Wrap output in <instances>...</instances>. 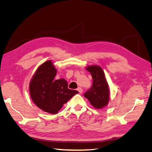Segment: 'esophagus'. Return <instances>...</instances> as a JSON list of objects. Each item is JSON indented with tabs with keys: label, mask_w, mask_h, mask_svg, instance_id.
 Returning <instances> with one entry per match:
<instances>
[{
	"label": "esophagus",
	"mask_w": 152,
	"mask_h": 152,
	"mask_svg": "<svg viewBox=\"0 0 152 152\" xmlns=\"http://www.w3.org/2000/svg\"><path fill=\"white\" fill-rule=\"evenodd\" d=\"M77 91L79 92V93H82V92H83V89H82V88H81V87H78L77 88Z\"/></svg>",
	"instance_id": "obj_1"
}]
</instances>
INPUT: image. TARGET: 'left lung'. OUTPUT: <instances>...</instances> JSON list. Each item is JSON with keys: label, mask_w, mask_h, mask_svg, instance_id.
<instances>
[{"label": "left lung", "mask_w": 152, "mask_h": 152, "mask_svg": "<svg viewBox=\"0 0 152 152\" xmlns=\"http://www.w3.org/2000/svg\"><path fill=\"white\" fill-rule=\"evenodd\" d=\"M86 70L91 73L93 79V86L84 94V97L96 109H102L107 106L110 100L108 84L102 67L98 65H89Z\"/></svg>", "instance_id": "8db88e82"}]
</instances>
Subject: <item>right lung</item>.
Returning <instances> with one entry per match:
<instances>
[{"instance_id":"right-lung-1","label":"right lung","mask_w":152,"mask_h":152,"mask_svg":"<svg viewBox=\"0 0 152 152\" xmlns=\"http://www.w3.org/2000/svg\"><path fill=\"white\" fill-rule=\"evenodd\" d=\"M56 73L52 61H46L37 69L29 84L33 102L42 111L51 114L57 113L64 104L79 93L68 88L65 79L54 80Z\"/></svg>"}]
</instances>
